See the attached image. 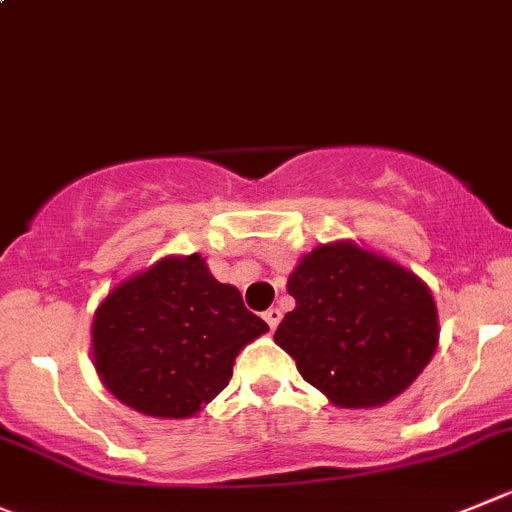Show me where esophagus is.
<instances>
[{
  "label": "esophagus",
  "instance_id": "esophagus-1",
  "mask_svg": "<svg viewBox=\"0 0 512 512\" xmlns=\"http://www.w3.org/2000/svg\"><path fill=\"white\" fill-rule=\"evenodd\" d=\"M264 319H266V324L271 326V332H274L276 326H279V321H281V309L271 306V309L264 311Z\"/></svg>",
  "mask_w": 512,
  "mask_h": 512
}]
</instances>
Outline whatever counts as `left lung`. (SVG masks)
Listing matches in <instances>:
<instances>
[{"instance_id":"obj_1","label":"left lung","mask_w":512,"mask_h":512,"mask_svg":"<svg viewBox=\"0 0 512 512\" xmlns=\"http://www.w3.org/2000/svg\"><path fill=\"white\" fill-rule=\"evenodd\" d=\"M296 299L274 342L337 407H377L405 392L440 339L420 276L352 241L301 256L286 284Z\"/></svg>"}]
</instances>
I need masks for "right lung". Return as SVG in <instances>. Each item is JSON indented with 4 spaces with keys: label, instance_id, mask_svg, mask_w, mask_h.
<instances>
[{
    "label": "right lung",
    "instance_id": "obj_1",
    "mask_svg": "<svg viewBox=\"0 0 512 512\" xmlns=\"http://www.w3.org/2000/svg\"><path fill=\"white\" fill-rule=\"evenodd\" d=\"M269 332L201 253L165 256L115 286L92 319V362L123 405L183 420L228 387L238 352Z\"/></svg>",
    "mask_w": 512,
    "mask_h": 512
}]
</instances>
